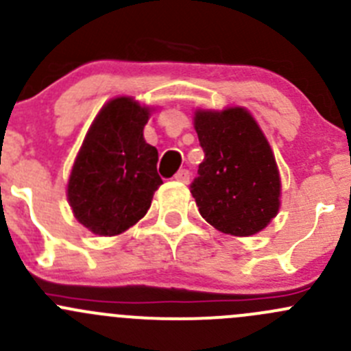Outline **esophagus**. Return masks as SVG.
Returning <instances> with one entry per match:
<instances>
[{
    "label": "esophagus",
    "mask_w": 351,
    "mask_h": 351,
    "mask_svg": "<svg viewBox=\"0 0 351 351\" xmlns=\"http://www.w3.org/2000/svg\"><path fill=\"white\" fill-rule=\"evenodd\" d=\"M175 180H176V182L189 183L190 182V171H189V169H180V171L175 175Z\"/></svg>",
    "instance_id": "1"
}]
</instances>
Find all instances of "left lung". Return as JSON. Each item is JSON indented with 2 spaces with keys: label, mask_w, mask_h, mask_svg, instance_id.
I'll return each instance as SVG.
<instances>
[{
  "label": "left lung",
  "mask_w": 351,
  "mask_h": 351,
  "mask_svg": "<svg viewBox=\"0 0 351 351\" xmlns=\"http://www.w3.org/2000/svg\"><path fill=\"white\" fill-rule=\"evenodd\" d=\"M193 127L206 154L190 190L200 216L233 237L264 230L280 210L281 178L255 118L241 106L197 110Z\"/></svg>",
  "instance_id": "8db88e82"
}]
</instances>
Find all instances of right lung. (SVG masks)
I'll return each mask as SVG.
<instances>
[{"label":"right lung","mask_w":351,"mask_h":351,"mask_svg":"<svg viewBox=\"0 0 351 351\" xmlns=\"http://www.w3.org/2000/svg\"><path fill=\"white\" fill-rule=\"evenodd\" d=\"M151 111L130 96L108 101L71 166L68 204L78 223L99 237H114L138 223L162 183L158 149L144 138Z\"/></svg>","instance_id":"1"}]
</instances>
